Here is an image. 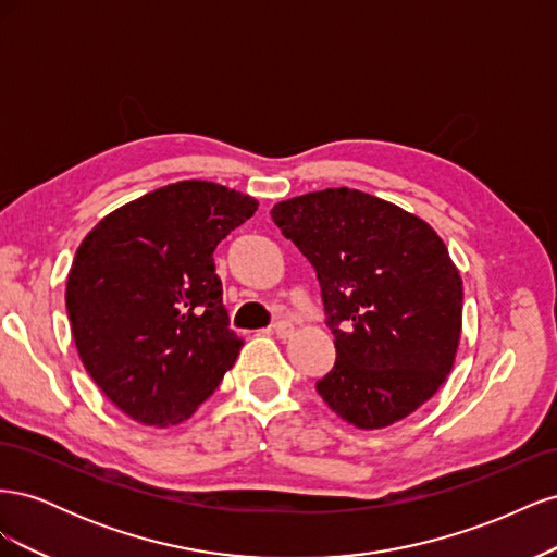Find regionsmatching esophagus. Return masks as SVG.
I'll return each instance as SVG.
<instances>
[{"label": "esophagus", "instance_id": "1", "mask_svg": "<svg viewBox=\"0 0 557 557\" xmlns=\"http://www.w3.org/2000/svg\"><path fill=\"white\" fill-rule=\"evenodd\" d=\"M272 330H274V334L278 336V339H288L295 327H293L290 320H276V323L272 325Z\"/></svg>", "mask_w": 557, "mask_h": 557}]
</instances>
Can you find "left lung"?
<instances>
[{"instance_id": "8db88e82", "label": "left lung", "mask_w": 557, "mask_h": 557, "mask_svg": "<svg viewBox=\"0 0 557 557\" xmlns=\"http://www.w3.org/2000/svg\"><path fill=\"white\" fill-rule=\"evenodd\" d=\"M272 221L315 269L334 334L318 395L360 430L413 413L446 381L462 330V278L440 234L350 188L278 201Z\"/></svg>"}]
</instances>
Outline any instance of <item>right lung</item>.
<instances>
[{
	"mask_svg": "<svg viewBox=\"0 0 557 557\" xmlns=\"http://www.w3.org/2000/svg\"><path fill=\"white\" fill-rule=\"evenodd\" d=\"M258 201L209 181H178L102 218L66 278L83 367L144 425L190 418L244 342L230 330L213 250Z\"/></svg>",
	"mask_w": 557,
	"mask_h": 557,
	"instance_id": "right-lung-1",
	"label": "right lung"
}]
</instances>
